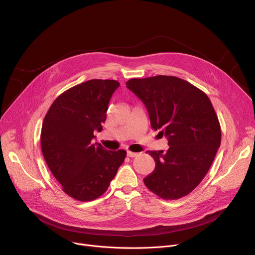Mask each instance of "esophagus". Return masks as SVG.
<instances>
[{
  "label": "esophagus",
  "mask_w": 255,
  "mask_h": 255,
  "mask_svg": "<svg viewBox=\"0 0 255 255\" xmlns=\"http://www.w3.org/2000/svg\"><path fill=\"white\" fill-rule=\"evenodd\" d=\"M137 154L138 153H136V152H132V151H127V155L129 156V157H135V156H137Z\"/></svg>",
  "instance_id": "obj_1"
}]
</instances>
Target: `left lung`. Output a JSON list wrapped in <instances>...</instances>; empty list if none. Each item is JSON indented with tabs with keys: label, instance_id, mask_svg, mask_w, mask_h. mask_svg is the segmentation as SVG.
<instances>
[{
	"label": "left lung",
	"instance_id": "8db88e82",
	"mask_svg": "<svg viewBox=\"0 0 255 255\" xmlns=\"http://www.w3.org/2000/svg\"><path fill=\"white\" fill-rule=\"evenodd\" d=\"M146 107L152 129L168 139L166 151H147L154 170L145 186L164 200L194 191L207 174L221 143V127L208 96L176 77L156 76L126 83Z\"/></svg>",
	"mask_w": 255,
	"mask_h": 255
}]
</instances>
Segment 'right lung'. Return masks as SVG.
Returning a JSON list of instances; mask_svg holds the SVG:
<instances>
[{
    "mask_svg": "<svg viewBox=\"0 0 255 255\" xmlns=\"http://www.w3.org/2000/svg\"><path fill=\"white\" fill-rule=\"evenodd\" d=\"M119 86L114 80L82 83L58 96L45 115L40 136L44 159L62 191L78 201L101 197L126 157L125 150H107L92 142Z\"/></svg>",
    "mask_w": 255,
    "mask_h": 255,
    "instance_id": "1",
    "label": "right lung"
}]
</instances>
